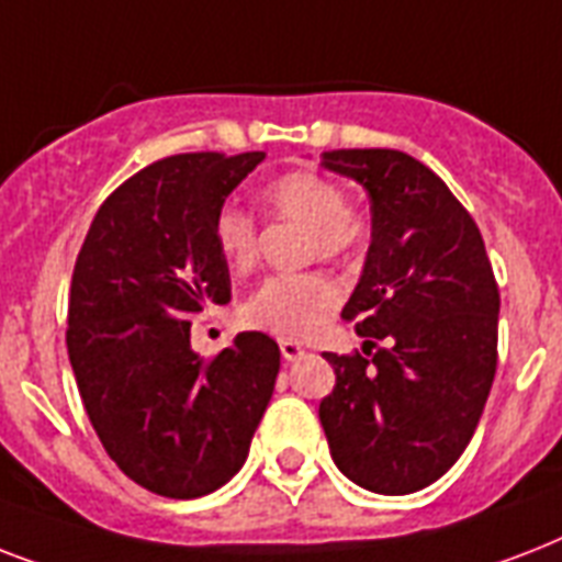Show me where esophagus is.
<instances>
[{
	"mask_svg": "<svg viewBox=\"0 0 562 562\" xmlns=\"http://www.w3.org/2000/svg\"><path fill=\"white\" fill-rule=\"evenodd\" d=\"M280 352H282V359L285 361H297L306 356V347L297 341H291V338H282L280 341Z\"/></svg>",
	"mask_w": 562,
	"mask_h": 562,
	"instance_id": "1",
	"label": "esophagus"
}]
</instances>
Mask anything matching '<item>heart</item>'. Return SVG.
Masks as SVG:
<instances>
[{
  "mask_svg": "<svg viewBox=\"0 0 562 562\" xmlns=\"http://www.w3.org/2000/svg\"><path fill=\"white\" fill-rule=\"evenodd\" d=\"M265 210L273 218L297 221L308 227V259H344L368 241V218L347 203L333 178L317 171H291L262 192ZM212 245L229 271L247 273L259 259V227L254 215L233 203L212 218ZM341 303V285L326 273L268 277L241 306L245 324L282 338H306Z\"/></svg>",
  "mask_w": 562,
  "mask_h": 562,
  "instance_id": "1",
  "label": "heart"
}]
</instances>
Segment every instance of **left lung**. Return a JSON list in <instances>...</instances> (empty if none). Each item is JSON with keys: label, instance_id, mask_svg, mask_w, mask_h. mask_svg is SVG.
<instances>
[{"label": "left lung", "instance_id": "left-lung-1", "mask_svg": "<svg viewBox=\"0 0 562 562\" xmlns=\"http://www.w3.org/2000/svg\"><path fill=\"white\" fill-rule=\"evenodd\" d=\"M370 198V247L341 317L364 352H324L321 426L335 467L382 496L417 493L475 435L496 375L498 285L472 215L423 162L391 148L324 151Z\"/></svg>", "mask_w": 562, "mask_h": 562}]
</instances>
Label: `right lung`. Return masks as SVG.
Listing matches in <instances>:
<instances>
[{
    "instance_id": "right-lung-1",
    "label": "right lung",
    "mask_w": 562,
    "mask_h": 562,
    "mask_svg": "<svg viewBox=\"0 0 562 562\" xmlns=\"http://www.w3.org/2000/svg\"><path fill=\"white\" fill-rule=\"evenodd\" d=\"M262 151L178 154L101 203L72 271L66 350L101 446L139 487L206 496L245 463L271 402L280 347L238 333L215 359L192 350V315L229 303L212 218Z\"/></svg>"
}]
</instances>
